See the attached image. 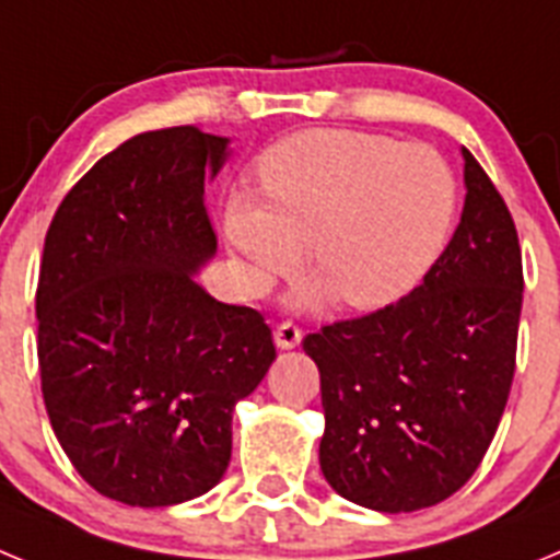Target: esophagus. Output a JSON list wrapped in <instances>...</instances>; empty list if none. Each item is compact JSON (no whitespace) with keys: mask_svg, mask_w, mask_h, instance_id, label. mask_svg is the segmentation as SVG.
Returning <instances> with one entry per match:
<instances>
[{"mask_svg":"<svg viewBox=\"0 0 560 560\" xmlns=\"http://www.w3.org/2000/svg\"><path fill=\"white\" fill-rule=\"evenodd\" d=\"M275 341H277V348H283V350L296 348V345L303 341V328H300V325L291 323V319H285V323L277 325Z\"/></svg>","mask_w":560,"mask_h":560,"instance_id":"esophagus-1","label":"esophagus"}]
</instances>
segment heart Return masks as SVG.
I'll return each instance as SVG.
<instances>
[{
  "label": "heart",
  "mask_w": 560,
  "mask_h": 560,
  "mask_svg": "<svg viewBox=\"0 0 560 560\" xmlns=\"http://www.w3.org/2000/svg\"><path fill=\"white\" fill-rule=\"evenodd\" d=\"M264 201L235 192L226 237L260 280L294 269L300 246L341 305L375 311L429 275L457 219L452 165L429 145L314 128L260 156Z\"/></svg>",
  "instance_id": "obj_1"
}]
</instances>
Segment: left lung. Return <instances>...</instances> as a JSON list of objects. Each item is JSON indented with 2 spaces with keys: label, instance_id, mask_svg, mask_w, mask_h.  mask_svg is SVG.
Instances as JSON below:
<instances>
[{
  "label": "left lung",
  "instance_id": "left-lung-1",
  "mask_svg": "<svg viewBox=\"0 0 560 560\" xmlns=\"http://www.w3.org/2000/svg\"><path fill=\"white\" fill-rule=\"evenodd\" d=\"M463 160V219L420 285L303 339L323 387L325 479L381 513L432 508L474 477L516 373V224L468 148Z\"/></svg>",
  "mask_w": 560,
  "mask_h": 560
}]
</instances>
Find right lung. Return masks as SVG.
Returning a JSON list of instances; mask_svg holds the SVG:
<instances>
[{
    "mask_svg": "<svg viewBox=\"0 0 560 560\" xmlns=\"http://www.w3.org/2000/svg\"><path fill=\"white\" fill-rule=\"evenodd\" d=\"M224 137L196 126L137 133L63 196L36 289L49 423L97 493L165 508L219 485L232 409L264 381V314L196 283L215 252L205 182Z\"/></svg>",
    "mask_w": 560,
    "mask_h": 560,
    "instance_id": "1",
    "label": "right lung"
}]
</instances>
